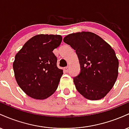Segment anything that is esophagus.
<instances>
[{"mask_svg": "<svg viewBox=\"0 0 129 129\" xmlns=\"http://www.w3.org/2000/svg\"><path fill=\"white\" fill-rule=\"evenodd\" d=\"M63 70H64L65 72H66V73H67V72H69V70H70V67H66V68H64V69H63Z\"/></svg>", "mask_w": 129, "mask_h": 129, "instance_id": "obj_1", "label": "esophagus"}]
</instances>
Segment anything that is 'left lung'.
I'll return each mask as SVG.
<instances>
[{
    "instance_id": "obj_1",
    "label": "left lung",
    "mask_w": 129,
    "mask_h": 129,
    "mask_svg": "<svg viewBox=\"0 0 129 129\" xmlns=\"http://www.w3.org/2000/svg\"><path fill=\"white\" fill-rule=\"evenodd\" d=\"M63 42L76 51L79 59L81 72L73 78L78 92L90 100L104 97L118 77L119 62L113 48L91 32L70 34Z\"/></svg>"
}]
</instances>
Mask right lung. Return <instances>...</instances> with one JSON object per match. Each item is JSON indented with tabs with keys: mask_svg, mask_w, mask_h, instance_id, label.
I'll list each match as a JSON object with an SVG mask.
<instances>
[{
	"mask_svg": "<svg viewBox=\"0 0 129 129\" xmlns=\"http://www.w3.org/2000/svg\"><path fill=\"white\" fill-rule=\"evenodd\" d=\"M62 40L60 35H36L16 54L13 65L16 80L29 96L44 100L57 89L63 70L57 67L53 51Z\"/></svg>",
	"mask_w": 129,
	"mask_h": 129,
	"instance_id": "add662e5",
	"label": "right lung"
}]
</instances>
